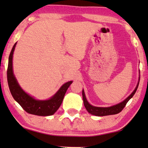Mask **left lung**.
I'll list each match as a JSON object with an SVG mask.
<instances>
[{
	"instance_id": "obj_1",
	"label": "left lung",
	"mask_w": 148,
	"mask_h": 148,
	"mask_svg": "<svg viewBox=\"0 0 148 148\" xmlns=\"http://www.w3.org/2000/svg\"><path fill=\"white\" fill-rule=\"evenodd\" d=\"M139 81H140V78H139L138 84H137L135 90H134L133 92H132V94L128 97L126 98V99L124 100L123 101H122V102L110 107H97V106H92L91 104H90V103H88L87 99H86V95H85V92L84 90H83L82 91L83 99H84V103L85 107H86V110H87L88 113H90L92 115H96V116H105V115H115V114H117V113H119L120 112L122 111V110H123L124 108H125V106H126L127 103L128 102L129 100H130L136 93L139 84Z\"/></svg>"
}]
</instances>
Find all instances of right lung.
Listing matches in <instances>:
<instances>
[{"mask_svg": "<svg viewBox=\"0 0 148 148\" xmlns=\"http://www.w3.org/2000/svg\"><path fill=\"white\" fill-rule=\"evenodd\" d=\"M16 45V42L10 52L7 71L8 86L12 95L15 101H17L20 106L30 114L40 116H49L54 114L60 106L67 90L72 84V81H69L62 85L58 91L49 99L37 100L30 96L20 87L13 73L12 58Z\"/></svg>", "mask_w": 148, "mask_h": 148, "instance_id": "right-lung-1", "label": "right lung"}]
</instances>
